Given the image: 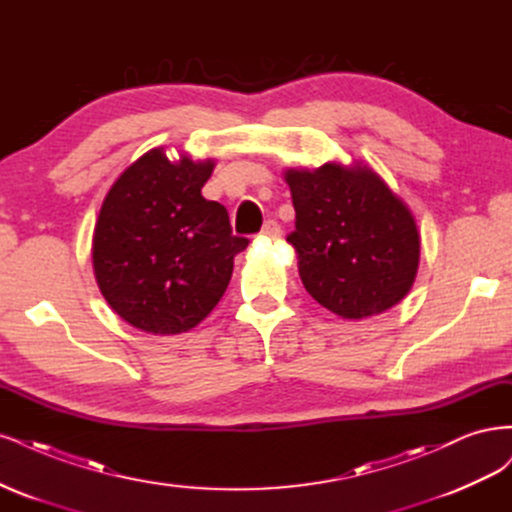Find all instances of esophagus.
Masks as SVG:
<instances>
[{"instance_id": "esophagus-1", "label": "esophagus", "mask_w": 512, "mask_h": 512, "mask_svg": "<svg viewBox=\"0 0 512 512\" xmlns=\"http://www.w3.org/2000/svg\"><path fill=\"white\" fill-rule=\"evenodd\" d=\"M280 234H283V229H280V225L276 221H266L261 227V236L263 238H270V240H276L280 238Z\"/></svg>"}]
</instances>
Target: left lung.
<instances>
[{"mask_svg": "<svg viewBox=\"0 0 512 512\" xmlns=\"http://www.w3.org/2000/svg\"><path fill=\"white\" fill-rule=\"evenodd\" d=\"M295 208L287 242L306 291L342 319L398 304L415 283L419 232L410 210L366 166L325 163L285 174Z\"/></svg>", "mask_w": 512, "mask_h": 512, "instance_id": "8db88e82", "label": "left lung"}]
</instances>
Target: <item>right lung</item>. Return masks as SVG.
Listing matches in <instances>:
<instances>
[{
	"label": "right lung",
	"instance_id": "add662e5",
	"mask_svg": "<svg viewBox=\"0 0 512 512\" xmlns=\"http://www.w3.org/2000/svg\"><path fill=\"white\" fill-rule=\"evenodd\" d=\"M214 163L153 148L108 191L93 234V270L121 319L148 334H180L219 304L249 240L202 195Z\"/></svg>",
	"mask_w": 512,
	"mask_h": 512
}]
</instances>
